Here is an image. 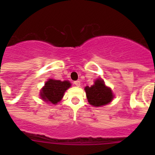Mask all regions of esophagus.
Returning a JSON list of instances; mask_svg holds the SVG:
<instances>
[{
  "instance_id": "esophagus-1",
  "label": "esophagus",
  "mask_w": 155,
  "mask_h": 155,
  "mask_svg": "<svg viewBox=\"0 0 155 155\" xmlns=\"http://www.w3.org/2000/svg\"><path fill=\"white\" fill-rule=\"evenodd\" d=\"M74 84H75V86H77V87H80V82L79 81V80H77V81H75V82H74Z\"/></svg>"
}]
</instances>
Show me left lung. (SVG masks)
<instances>
[{"label":"left lung","instance_id":"obj_1","mask_svg":"<svg viewBox=\"0 0 155 155\" xmlns=\"http://www.w3.org/2000/svg\"><path fill=\"white\" fill-rule=\"evenodd\" d=\"M88 103L95 107H101L108 104L114 97L110 87H107L101 79H97L91 87H84Z\"/></svg>","mask_w":155,"mask_h":155}]
</instances>
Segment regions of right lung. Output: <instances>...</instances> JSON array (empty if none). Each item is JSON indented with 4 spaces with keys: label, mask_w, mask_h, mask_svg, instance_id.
I'll return each mask as SVG.
<instances>
[{
    "label": "right lung",
    "mask_w": 155,
    "mask_h": 155,
    "mask_svg": "<svg viewBox=\"0 0 155 155\" xmlns=\"http://www.w3.org/2000/svg\"><path fill=\"white\" fill-rule=\"evenodd\" d=\"M71 85L68 80L61 81L49 79L41 90L40 97L46 102L57 104L62 100L64 92L71 87Z\"/></svg>",
    "instance_id": "add662e5"
}]
</instances>
